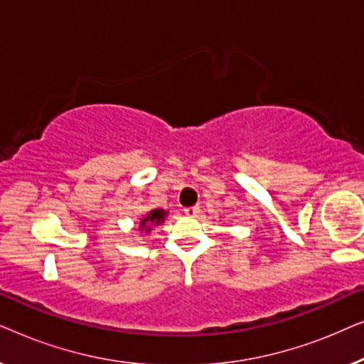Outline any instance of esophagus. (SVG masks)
Wrapping results in <instances>:
<instances>
[{
  "label": "esophagus",
  "mask_w": 364,
  "mask_h": 364,
  "mask_svg": "<svg viewBox=\"0 0 364 364\" xmlns=\"http://www.w3.org/2000/svg\"><path fill=\"white\" fill-rule=\"evenodd\" d=\"M198 212H200V207H197V205H193V207H187V208H183V213H186V215H187V217H196Z\"/></svg>",
  "instance_id": "1"
}]
</instances>
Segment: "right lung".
Segmentation results:
<instances>
[{
  "mask_svg": "<svg viewBox=\"0 0 364 364\" xmlns=\"http://www.w3.org/2000/svg\"><path fill=\"white\" fill-rule=\"evenodd\" d=\"M167 215L166 210L162 208H156L151 213H147L146 218L141 220V228H146V230H151V225H159V223L164 222V217Z\"/></svg>",
  "mask_w": 364,
  "mask_h": 364,
  "instance_id": "1",
  "label": "right lung"
}]
</instances>
